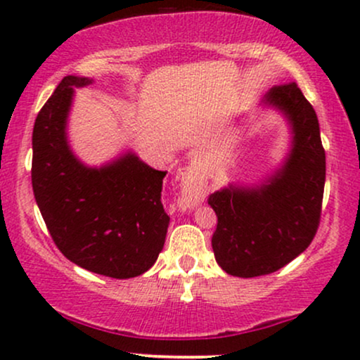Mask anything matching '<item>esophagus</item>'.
Instances as JSON below:
<instances>
[{"instance_id": "34e87169", "label": "esophagus", "mask_w": 360, "mask_h": 360, "mask_svg": "<svg viewBox=\"0 0 360 360\" xmlns=\"http://www.w3.org/2000/svg\"><path fill=\"white\" fill-rule=\"evenodd\" d=\"M205 193V159L201 155H194L191 164L181 174V201L186 208H191V206H196L200 201H203Z\"/></svg>"}]
</instances>
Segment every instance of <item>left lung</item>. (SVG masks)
<instances>
[{
	"mask_svg": "<svg viewBox=\"0 0 360 360\" xmlns=\"http://www.w3.org/2000/svg\"><path fill=\"white\" fill-rule=\"evenodd\" d=\"M264 105L288 118L292 146L283 167L264 184H230L208 198L218 223L212 247L230 276L276 272L308 249L320 225L325 150L313 106L296 82L274 86Z\"/></svg>",
	"mask_w": 360,
	"mask_h": 360,
	"instance_id": "1",
	"label": "left lung"
}]
</instances>
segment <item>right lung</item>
Here are the masks:
<instances>
[{"label": "right lung", "mask_w": 360, "mask_h": 360, "mask_svg": "<svg viewBox=\"0 0 360 360\" xmlns=\"http://www.w3.org/2000/svg\"><path fill=\"white\" fill-rule=\"evenodd\" d=\"M91 82L65 76L37 115L32 188L53 243L71 262L108 278H135L154 266L166 242L160 193L167 172L131 152L103 167L72 154L65 125L74 88Z\"/></svg>", "instance_id": "1"}]
</instances>
